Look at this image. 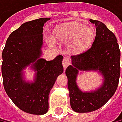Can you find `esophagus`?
<instances>
[{
    "label": "esophagus",
    "instance_id": "1",
    "mask_svg": "<svg viewBox=\"0 0 122 122\" xmlns=\"http://www.w3.org/2000/svg\"><path fill=\"white\" fill-rule=\"evenodd\" d=\"M69 65H70V60L67 57H64L63 60H62V66H63V68L66 69Z\"/></svg>",
    "mask_w": 122,
    "mask_h": 122
}]
</instances>
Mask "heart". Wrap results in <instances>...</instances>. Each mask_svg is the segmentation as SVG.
Listing matches in <instances>:
<instances>
[{
    "label": "heart",
    "instance_id": "1",
    "mask_svg": "<svg viewBox=\"0 0 122 122\" xmlns=\"http://www.w3.org/2000/svg\"><path fill=\"white\" fill-rule=\"evenodd\" d=\"M53 35L59 42H69V51L77 54L92 46L96 36V30L93 26H86L78 23L63 24L56 26Z\"/></svg>",
    "mask_w": 122,
    "mask_h": 122
}]
</instances>
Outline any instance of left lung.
<instances>
[{"label":"left lung","instance_id":"left-lung-1","mask_svg":"<svg viewBox=\"0 0 122 122\" xmlns=\"http://www.w3.org/2000/svg\"><path fill=\"white\" fill-rule=\"evenodd\" d=\"M96 36L92 46L83 53L72 56V65L66 69L68 78L70 105L76 112L96 111L115 94L120 77V53L115 34L103 23L95 20ZM98 71L103 75V85L92 92H82L76 83L79 71Z\"/></svg>","mask_w":122,"mask_h":122}]
</instances>
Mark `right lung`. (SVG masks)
Masks as SVG:
<instances>
[{"instance_id": "1", "label": "right lung", "mask_w": 122, "mask_h": 122, "mask_svg": "<svg viewBox=\"0 0 122 122\" xmlns=\"http://www.w3.org/2000/svg\"><path fill=\"white\" fill-rule=\"evenodd\" d=\"M50 18L26 22L10 33L2 52L1 72L7 96L26 113L43 115L49 108V95L59 75L63 72L62 56L53 60L40 58L43 25ZM32 63L36 71L35 81L26 82L22 70Z\"/></svg>"}]
</instances>
